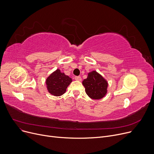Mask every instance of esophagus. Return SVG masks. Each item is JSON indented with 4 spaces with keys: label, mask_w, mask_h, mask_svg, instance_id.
Instances as JSON below:
<instances>
[{
    "label": "esophagus",
    "mask_w": 154,
    "mask_h": 154,
    "mask_svg": "<svg viewBox=\"0 0 154 154\" xmlns=\"http://www.w3.org/2000/svg\"><path fill=\"white\" fill-rule=\"evenodd\" d=\"M75 80H77V81H81L82 80V78L80 77V76H75Z\"/></svg>",
    "instance_id": "esophagus-1"
}]
</instances>
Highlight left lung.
Instances as JSON below:
<instances>
[{"label": "left lung", "mask_w": 154, "mask_h": 154, "mask_svg": "<svg viewBox=\"0 0 154 154\" xmlns=\"http://www.w3.org/2000/svg\"><path fill=\"white\" fill-rule=\"evenodd\" d=\"M82 84L86 94L92 99H101L107 94V81L95 70L88 73L87 78L82 81Z\"/></svg>", "instance_id": "1"}]
</instances>
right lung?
Returning <instances> with one entry per match:
<instances>
[{
  "instance_id": "add662e5",
  "label": "right lung",
  "mask_w": 154,
  "mask_h": 154,
  "mask_svg": "<svg viewBox=\"0 0 154 154\" xmlns=\"http://www.w3.org/2000/svg\"><path fill=\"white\" fill-rule=\"evenodd\" d=\"M72 80L60 69L52 72L46 79V85L48 92L54 96H60L66 92L67 87Z\"/></svg>"
}]
</instances>
